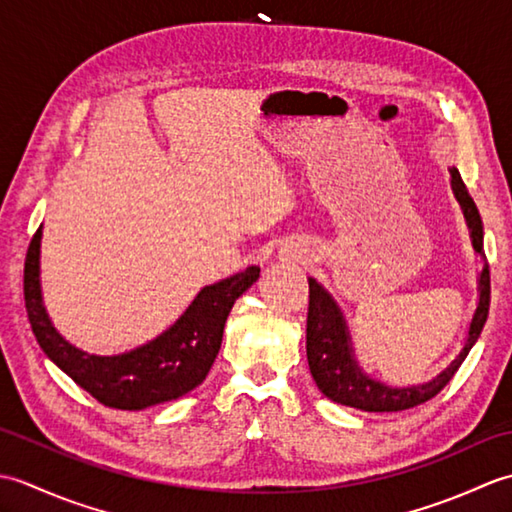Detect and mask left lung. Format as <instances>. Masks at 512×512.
<instances>
[{
	"label": "left lung",
	"mask_w": 512,
	"mask_h": 512,
	"mask_svg": "<svg viewBox=\"0 0 512 512\" xmlns=\"http://www.w3.org/2000/svg\"><path fill=\"white\" fill-rule=\"evenodd\" d=\"M449 171L451 189L464 213L466 226H469L473 250L484 262L480 275H477V308L473 312L469 332H466L460 354L455 356L438 376L427 380V383L409 387H389L385 383H380V380L369 376L361 367V363L356 361L352 336L350 330H347L339 303L334 301V297L317 279L308 277L310 306L306 325V352L310 374L325 398L339 402V405L345 407L378 413L405 411L422 405V402L431 400L449 385V380L458 372L464 358L469 356L471 347L480 339L488 317V306H491V275H488V264L484 255V226L480 211H477L473 198L464 187L460 171L455 167H451Z\"/></svg>",
	"instance_id": "8db88e82"
}]
</instances>
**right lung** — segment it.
Segmentation results:
<instances>
[{
  "label": "right lung",
  "mask_w": 512,
  "mask_h": 512,
  "mask_svg": "<svg viewBox=\"0 0 512 512\" xmlns=\"http://www.w3.org/2000/svg\"><path fill=\"white\" fill-rule=\"evenodd\" d=\"M41 228L26 255V310L41 350L105 407L140 411L176 400L198 387L209 374L222 345L224 323L237 297L255 284L259 266L204 286L165 332L134 350L112 356L88 354L54 328L41 295Z\"/></svg>",
  "instance_id": "1"
}]
</instances>
